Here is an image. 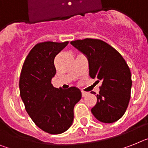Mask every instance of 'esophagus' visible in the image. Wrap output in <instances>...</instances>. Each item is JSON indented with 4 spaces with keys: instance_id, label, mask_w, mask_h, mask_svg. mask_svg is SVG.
Wrapping results in <instances>:
<instances>
[{
    "instance_id": "34e87169",
    "label": "esophagus",
    "mask_w": 148,
    "mask_h": 148,
    "mask_svg": "<svg viewBox=\"0 0 148 148\" xmlns=\"http://www.w3.org/2000/svg\"><path fill=\"white\" fill-rule=\"evenodd\" d=\"M87 92H85V91H82V97H85L86 95H87Z\"/></svg>"
}]
</instances>
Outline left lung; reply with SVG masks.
<instances>
[{"mask_svg": "<svg viewBox=\"0 0 148 148\" xmlns=\"http://www.w3.org/2000/svg\"><path fill=\"white\" fill-rule=\"evenodd\" d=\"M86 56L89 75L102 82L97 103L91 113L98 121L112 123L126 110L131 97L132 75L122 55L112 46L99 39L85 38L70 42ZM94 94V92H91Z\"/></svg>", "mask_w": 148, "mask_h": 148, "instance_id": "1", "label": "left lung"}]
</instances>
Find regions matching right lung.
Listing matches in <instances>:
<instances>
[{
    "instance_id": "obj_1",
    "label": "right lung",
    "mask_w": 148,
    "mask_h": 148,
    "mask_svg": "<svg viewBox=\"0 0 148 148\" xmlns=\"http://www.w3.org/2000/svg\"><path fill=\"white\" fill-rule=\"evenodd\" d=\"M69 41H45L30 51L25 60L19 78V91L29 116L38 128L57 135L71 126L73 109L82 97L76 87L63 90L51 84L56 74L54 58Z\"/></svg>"
}]
</instances>
